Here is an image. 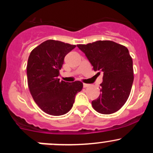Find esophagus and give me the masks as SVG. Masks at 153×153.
<instances>
[{
	"mask_svg": "<svg viewBox=\"0 0 153 153\" xmlns=\"http://www.w3.org/2000/svg\"><path fill=\"white\" fill-rule=\"evenodd\" d=\"M88 86H89V84H84V88L88 87Z\"/></svg>",
	"mask_w": 153,
	"mask_h": 153,
	"instance_id": "1",
	"label": "esophagus"
}]
</instances>
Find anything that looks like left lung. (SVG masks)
<instances>
[{"instance_id": "left-lung-1", "label": "left lung", "mask_w": 153, "mask_h": 153, "mask_svg": "<svg viewBox=\"0 0 153 153\" xmlns=\"http://www.w3.org/2000/svg\"><path fill=\"white\" fill-rule=\"evenodd\" d=\"M93 67L104 73L100 84L101 94L92 101L95 111L112 114L119 110L127 101L133 83L132 60L126 47L111 41H98L78 44Z\"/></svg>"}]
</instances>
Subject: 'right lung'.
<instances>
[{
	"label": "right lung",
	"mask_w": 153,
	"mask_h": 153,
	"mask_svg": "<svg viewBox=\"0 0 153 153\" xmlns=\"http://www.w3.org/2000/svg\"><path fill=\"white\" fill-rule=\"evenodd\" d=\"M75 45L47 40L31 52L27 62V81L35 102L46 113L62 115L72 109L83 83L60 81L64 57Z\"/></svg>",
	"instance_id": "right-lung-1"
}]
</instances>
